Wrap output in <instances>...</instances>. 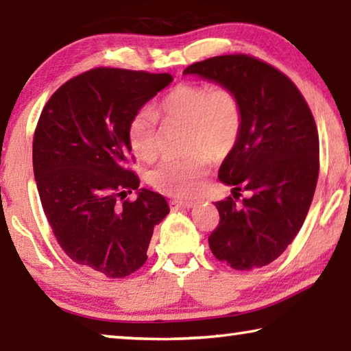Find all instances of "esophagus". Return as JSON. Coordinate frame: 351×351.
<instances>
[{
  "mask_svg": "<svg viewBox=\"0 0 351 351\" xmlns=\"http://www.w3.org/2000/svg\"><path fill=\"white\" fill-rule=\"evenodd\" d=\"M169 204L171 209H192L195 206L193 201H181V199H171Z\"/></svg>",
  "mask_w": 351,
  "mask_h": 351,
  "instance_id": "34e87169",
  "label": "esophagus"
}]
</instances>
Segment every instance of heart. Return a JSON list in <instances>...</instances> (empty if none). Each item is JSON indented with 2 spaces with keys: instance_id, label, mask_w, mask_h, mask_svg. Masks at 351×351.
I'll use <instances>...</instances> for the list:
<instances>
[{
  "instance_id": "1",
  "label": "heart",
  "mask_w": 351,
  "mask_h": 351,
  "mask_svg": "<svg viewBox=\"0 0 351 351\" xmlns=\"http://www.w3.org/2000/svg\"><path fill=\"white\" fill-rule=\"evenodd\" d=\"M165 121L187 123V145L195 148L184 156L164 158L148 171V181L159 192L176 198H192L203 190L210 154L224 156L235 145L241 127V111L234 93L224 86L182 83L159 104ZM156 112L142 108L130 125V142L139 158L150 161L159 153Z\"/></svg>"
}]
</instances>
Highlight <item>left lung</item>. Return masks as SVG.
Instances as JSON below:
<instances>
[{"label": "left lung", "mask_w": 351, "mask_h": 351, "mask_svg": "<svg viewBox=\"0 0 351 351\" xmlns=\"http://www.w3.org/2000/svg\"><path fill=\"white\" fill-rule=\"evenodd\" d=\"M198 75L239 100L241 127L218 170L219 181L251 197L215 203L219 224L209 237L218 260L249 271L276 260L299 234L319 176V136L300 91L280 71L243 54L193 63Z\"/></svg>", "instance_id": "1"}]
</instances>
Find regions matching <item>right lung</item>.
Returning <instances> with one entry per match:
<instances>
[{"instance_id":"obj_1","label":"right lung","mask_w":351,"mask_h":351,"mask_svg":"<svg viewBox=\"0 0 351 351\" xmlns=\"http://www.w3.org/2000/svg\"><path fill=\"white\" fill-rule=\"evenodd\" d=\"M171 80L167 73L91 69L58 88L38 119L32 162L45 215L68 257L105 277L138 271L154 226L170 212L162 195L139 189L127 162L134 116ZM133 189L134 202L117 204Z\"/></svg>"}]
</instances>
